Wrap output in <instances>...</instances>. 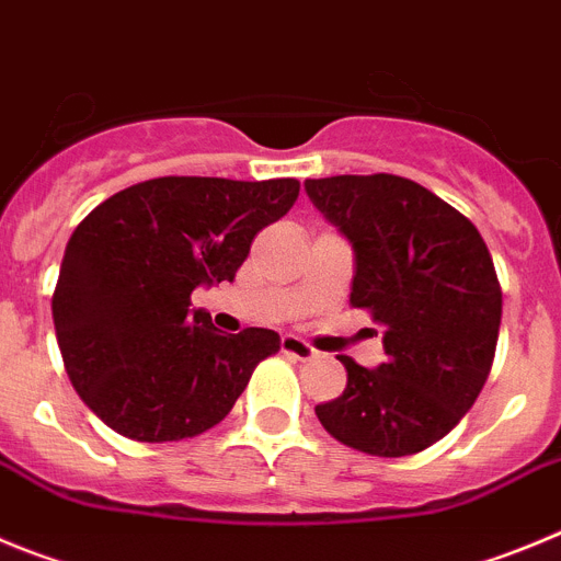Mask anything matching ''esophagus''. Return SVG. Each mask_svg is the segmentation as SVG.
<instances>
[{
	"instance_id": "34e87169",
	"label": "esophagus",
	"mask_w": 561,
	"mask_h": 561,
	"mask_svg": "<svg viewBox=\"0 0 561 561\" xmlns=\"http://www.w3.org/2000/svg\"><path fill=\"white\" fill-rule=\"evenodd\" d=\"M282 352H285V355L299 357V360H312V357L318 355L310 343L299 335H282Z\"/></svg>"
}]
</instances>
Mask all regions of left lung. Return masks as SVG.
I'll use <instances>...</instances> for the list:
<instances>
[{
	"label": "left lung",
	"instance_id": "left-lung-1",
	"mask_svg": "<svg viewBox=\"0 0 561 561\" xmlns=\"http://www.w3.org/2000/svg\"><path fill=\"white\" fill-rule=\"evenodd\" d=\"M316 209L355 251L352 307L386 327V363L341 355L346 388L316 405L330 436L380 458L427 450L476 405L501 330L503 293L483 237L402 175L307 179Z\"/></svg>",
	"mask_w": 561,
	"mask_h": 561
}]
</instances>
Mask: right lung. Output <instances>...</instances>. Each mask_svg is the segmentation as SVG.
<instances>
[{"instance_id":"obj_1","label":"right lung","mask_w":561,"mask_h":561,"mask_svg":"<svg viewBox=\"0 0 561 561\" xmlns=\"http://www.w3.org/2000/svg\"><path fill=\"white\" fill-rule=\"evenodd\" d=\"M299 181L164 175L92 209L69 237L53 321L80 400L134 442H181L234 408L274 330L224 335L190 310L198 285L234 279L256 231L285 218Z\"/></svg>"}]
</instances>
